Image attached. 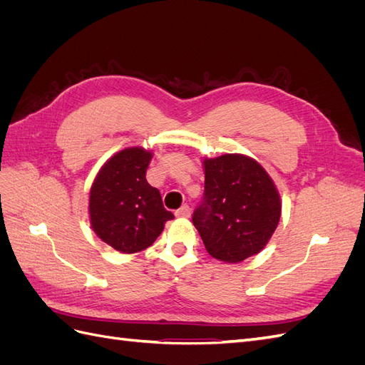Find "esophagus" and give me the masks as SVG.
<instances>
[{
	"label": "esophagus",
	"instance_id": "34e87169",
	"mask_svg": "<svg viewBox=\"0 0 365 365\" xmlns=\"http://www.w3.org/2000/svg\"><path fill=\"white\" fill-rule=\"evenodd\" d=\"M190 212H192V210H190L189 205H182L181 208L176 210L175 215L178 216V217H189V216H190Z\"/></svg>",
	"mask_w": 365,
	"mask_h": 365
}]
</instances>
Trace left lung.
Segmentation results:
<instances>
[{"label":"left lung","mask_w":365,"mask_h":365,"mask_svg":"<svg viewBox=\"0 0 365 365\" xmlns=\"http://www.w3.org/2000/svg\"><path fill=\"white\" fill-rule=\"evenodd\" d=\"M204 196L192 220L210 256L239 263L262 251L282 213L269 175L239 153L204 160Z\"/></svg>","instance_id":"left-lung-1"}]
</instances>
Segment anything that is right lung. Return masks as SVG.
I'll use <instances>...</instances> for the list:
<instances>
[{"label": "right lung", "instance_id": "1", "mask_svg": "<svg viewBox=\"0 0 365 365\" xmlns=\"http://www.w3.org/2000/svg\"><path fill=\"white\" fill-rule=\"evenodd\" d=\"M152 153L128 148L109 158L90 192V217L96 235L120 252L150 247L164 224L173 219L158 189L146 181Z\"/></svg>", "mask_w": 365, "mask_h": 365}]
</instances>
